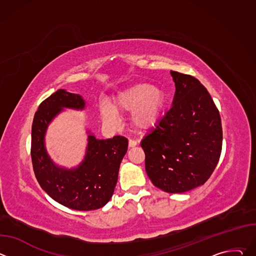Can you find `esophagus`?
<instances>
[{
	"mask_svg": "<svg viewBox=\"0 0 256 256\" xmlns=\"http://www.w3.org/2000/svg\"><path fill=\"white\" fill-rule=\"evenodd\" d=\"M138 144V142L136 140H128V147L132 148V147H134V146Z\"/></svg>",
	"mask_w": 256,
	"mask_h": 256,
	"instance_id": "obj_1",
	"label": "esophagus"
}]
</instances>
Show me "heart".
Listing matches in <instances>:
<instances>
[{
    "mask_svg": "<svg viewBox=\"0 0 256 256\" xmlns=\"http://www.w3.org/2000/svg\"><path fill=\"white\" fill-rule=\"evenodd\" d=\"M163 105V93L155 86L136 83L120 92L114 101V107L101 106V116L107 124H114L118 114L132 112V122L140 130L152 126L158 120Z\"/></svg>",
    "mask_w": 256,
    "mask_h": 256,
    "instance_id": "obj_1",
    "label": "heart"
}]
</instances>
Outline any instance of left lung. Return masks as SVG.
Listing matches in <instances>:
<instances>
[{
	"instance_id": "obj_1",
	"label": "left lung",
	"mask_w": 256,
	"mask_h": 256,
	"mask_svg": "<svg viewBox=\"0 0 256 256\" xmlns=\"http://www.w3.org/2000/svg\"><path fill=\"white\" fill-rule=\"evenodd\" d=\"M172 107L140 142L146 172L158 188L180 194L204 184L222 151L221 116L206 87L171 70Z\"/></svg>"
}]
</instances>
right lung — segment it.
Masks as SVG:
<instances>
[{"label": "right lung", "instance_id": "obj_1", "mask_svg": "<svg viewBox=\"0 0 256 256\" xmlns=\"http://www.w3.org/2000/svg\"><path fill=\"white\" fill-rule=\"evenodd\" d=\"M84 106L80 95L60 89L40 103L31 130L30 154L40 186L56 202L76 210H97L112 198L128 146V138L122 136L97 140L90 134L86 157L78 169L56 167L44 149L46 128L62 107L82 109Z\"/></svg>", "mask_w": 256, "mask_h": 256}]
</instances>
